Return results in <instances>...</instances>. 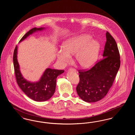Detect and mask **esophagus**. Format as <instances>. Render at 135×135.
Listing matches in <instances>:
<instances>
[{
	"label": "esophagus",
	"mask_w": 135,
	"mask_h": 135,
	"mask_svg": "<svg viewBox=\"0 0 135 135\" xmlns=\"http://www.w3.org/2000/svg\"><path fill=\"white\" fill-rule=\"evenodd\" d=\"M69 71H74V72H76V70L74 68H71L69 69Z\"/></svg>",
	"instance_id": "obj_1"
}]
</instances>
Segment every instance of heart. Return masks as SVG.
<instances>
[{"label":"heart","instance_id":"1","mask_svg":"<svg viewBox=\"0 0 135 135\" xmlns=\"http://www.w3.org/2000/svg\"><path fill=\"white\" fill-rule=\"evenodd\" d=\"M88 34H83L66 40L57 54L58 60L65 64L70 61V56H75V61L79 67L88 69L96 61L100 50L99 41L91 39Z\"/></svg>","mask_w":135,"mask_h":135}]
</instances>
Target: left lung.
I'll use <instances>...</instances> for the list:
<instances>
[{"label":"left lung","instance_id":"8db88e82","mask_svg":"<svg viewBox=\"0 0 135 135\" xmlns=\"http://www.w3.org/2000/svg\"><path fill=\"white\" fill-rule=\"evenodd\" d=\"M106 36L103 59L90 70L78 72L80 81L76 87L77 94L86 102H96L107 95L120 67V55L115 40L108 32Z\"/></svg>","mask_w":135,"mask_h":135}]
</instances>
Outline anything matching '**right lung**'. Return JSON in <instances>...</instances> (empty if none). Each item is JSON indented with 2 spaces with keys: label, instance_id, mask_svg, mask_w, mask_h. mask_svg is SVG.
I'll return each mask as SVG.
<instances>
[{
  "label": "right lung",
  "instance_id": "right-lung-1",
  "mask_svg": "<svg viewBox=\"0 0 135 135\" xmlns=\"http://www.w3.org/2000/svg\"><path fill=\"white\" fill-rule=\"evenodd\" d=\"M44 29H45L44 27L32 28L23 36L19 42L33 33ZM17 54L18 46L17 45L13 52V62L16 80L21 89L27 96L34 101L43 102L50 99L54 94L56 90L57 77L62 74L64 71L47 68L38 81L33 83L28 81L23 76L20 71L17 60Z\"/></svg>",
  "mask_w": 135,
  "mask_h": 135
}]
</instances>
